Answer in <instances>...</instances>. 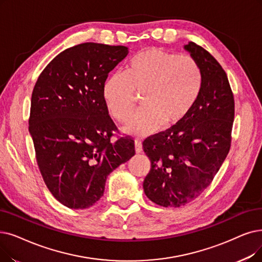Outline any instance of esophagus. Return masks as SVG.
<instances>
[{"label": "esophagus", "instance_id": "1", "mask_svg": "<svg viewBox=\"0 0 262 262\" xmlns=\"http://www.w3.org/2000/svg\"><path fill=\"white\" fill-rule=\"evenodd\" d=\"M135 151H136V153H141V152H142V144H141V141L135 140Z\"/></svg>", "mask_w": 262, "mask_h": 262}]
</instances>
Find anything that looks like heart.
Here are the masks:
<instances>
[{
  "label": "heart",
  "instance_id": "heart-1",
  "mask_svg": "<svg viewBox=\"0 0 262 262\" xmlns=\"http://www.w3.org/2000/svg\"><path fill=\"white\" fill-rule=\"evenodd\" d=\"M201 88V72L188 55L147 48L135 55L125 72L110 75L104 83L105 104L113 118L126 121L135 109V93H142L144 108L125 126L129 135L146 136L165 124L171 127L187 116Z\"/></svg>",
  "mask_w": 262,
  "mask_h": 262
}]
</instances>
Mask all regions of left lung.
Listing matches in <instances>:
<instances>
[{"instance_id":"8db88e82","label":"left lung","mask_w":262,"mask_h":262,"mask_svg":"<svg viewBox=\"0 0 262 262\" xmlns=\"http://www.w3.org/2000/svg\"><path fill=\"white\" fill-rule=\"evenodd\" d=\"M184 49L200 68L198 97L183 121L142 144L151 161L144 194L165 208L185 206L210 185L230 150L234 120L233 94L223 67L195 42Z\"/></svg>"}]
</instances>
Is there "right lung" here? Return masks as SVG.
<instances>
[{
  "label": "right lung",
  "instance_id": "1",
  "mask_svg": "<svg viewBox=\"0 0 262 262\" xmlns=\"http://www.w3.org/2000/svg\"><path fill=\"white\" fill-rule=\"evenodd\" d=\"M128 52L79 43L56 55L34 86L29 132L37 165L53 197L70 209L94 206L108 176L135 155L130 138L110 141L117 126L103 96L108 74Z\"/></svg>",
  "mask_w": 262,
  "mask_h": 262
}]
</instances>
